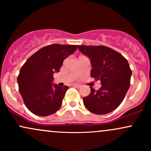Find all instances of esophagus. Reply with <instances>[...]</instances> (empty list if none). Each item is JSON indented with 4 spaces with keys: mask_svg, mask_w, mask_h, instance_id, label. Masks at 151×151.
I'll list each match as a JSON object with an SVG mask.
<instances>
[{
    "mask_svg": "<svg viewBox=\"0 0 151 151\" xmlns=\"http://www.w3.org/2000/svg\"><path fill=\"white\" fill-rule=\"evenodd\" d=\"M73 86H74V87H77V88H80L81 87L80 84H73Z\"/></svg>",
    "mask_w": 151,
    "mask_h": 151,
    "instance_id": "1",
    "label": "esophagus"
}]
</instances>
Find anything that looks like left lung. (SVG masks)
Instances as JSON below:
<instances>
[{
  "label": "left lung",
  "mask_w": 151,
  "mask_h": 151,
  "mask_svg": "<svg viewBox=\"0 0 151 151\" xmlns=\"http://www.w3.org/2000/svg\"><path fill=\"white\" fill-rule=\"evenodd\" d=\"M78 49L89 58L91 77L101 83L98 90L90 87L91 93L83 98L84 106L90 112L99 115L113 111L129 89L132 72L127 60L106 46L79 45Z\"/></svg>",
  "instance_id": "8db88e82"
}]
</instances>
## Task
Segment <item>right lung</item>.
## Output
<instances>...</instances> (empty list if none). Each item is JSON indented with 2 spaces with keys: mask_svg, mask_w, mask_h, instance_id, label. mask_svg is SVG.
<instances>
[{
  "mask_svg": "<svg viewBox=\"0 0 151 151\" xmlns=\"http://www.w3.org/2000/svg\"><path fill=\"white\" fill-rule=\"evenodd\" d=\"M78 45L52 44L41 48L25 62L20 70L19 92L32 114L51 115L60 109L68 86L53 84V74L60 72L63 61Z\"/></svg>",
  "mask_w": 151,
  "mask_h": 151,
  "instance_id": "1",
  "label": "right lung"
}]
</instances>
